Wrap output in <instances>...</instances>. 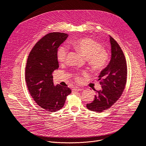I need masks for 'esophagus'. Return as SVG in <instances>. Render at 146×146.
<instances>
[{
	"label": "esophagus",
	"instance_id": "esophagus-1",
	"mask_svg": "<svg viewBox=\"0 0 146 146\" xmlns=\"http://www.w3.org/2000/svg\"><path fill=\"white\" fill-rule=\"evenodd\" d=\"M82 89L81 88H79L78 87H75L73 89V91H81Z\"/></svg>",
	"mask_w": 146,
	"mask_h": 146
}]
</instances>
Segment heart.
<instances>
[{"instance_id": "1", "label": "heart", "mask_w": 146, "mask_h": 146, "mask_svg": "<svg viewBox=\"0 0 146 146\" xmlns=\"http://www.w3.org/2000/svg\"><path fill=\"white\" fill-rule=\"evenodd\" d=\"M73 47L82 55L87 57V61L94 70H100L107 65L109 60L108 51L96 40L89 38L83 37L76 40L73 43ZM68 55L66 47H60L57 52V59L60 64L65 62ZM77 80L79 77H76Z\"/></svg>"}]
</instances>
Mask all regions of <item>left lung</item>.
<instances>
[{"mask_svg": "<svg viewBox=\"0 0 146 146\" xmlns=\"http://www.w3.org/2000/svg\"><path fill=\"white\" fill-rule=\"evenodd\" d=\"M111 56L108 65L98 76L102 89L96 91L94 100L87 104L90 110L101 113L109 109L120 98L127 82L125 57L117 41L110 36Z\"/></svg>", "mask_w": 146, "mask_h": 146, "instance_id": "obj_1", "label": "left lung"}]
</instances>
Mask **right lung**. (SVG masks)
I'll return each instance as SVG.
<instances>
[{
	"label": "right lung",
	"instance_id": "right-lung-1",
	"mask_svg": "<svg viewBox=\"0 0 146 146\" xmlns=\"http://www.w3.org/2000/svg\"><path fill=\"white\" fill-rule=\"evenodd\" d=\"M64 33H50L41 38L32 49L27 62L25 80L28 91L40 107L50 112L63 108L72 91L54 86L52 74L59 68L58 48L67 38Z\"/></svg>",
	"mask_w": 146,
	"mask_h": 146
}]
</instances>
